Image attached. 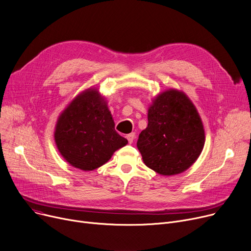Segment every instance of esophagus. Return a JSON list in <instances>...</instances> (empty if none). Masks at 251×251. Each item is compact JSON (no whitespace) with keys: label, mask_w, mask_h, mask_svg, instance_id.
<instances>
[{"label":"esophagus","mask_w":251,"mask_h":251,"mask_svg":"<svg viewBox=\"0 0 251 251\" xmlns=\"http://www.w3.org/2000/svg\"><path fill=\"white\" fill-rule=\"evenodd\" d=\"M126 138H127L128 142L131 144L133 142V140H134V138H135V134H134V133H130V134H128L126 136Z\"/></svg>","instance_id":"obj_1"}]
</instances>
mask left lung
<instances>
[{"label":"left lung","mask_w":251,"mask_h":251,"mask_svg":"<svg viewBox=\"0 0 251 251\" xmlns=\"http://www.w3.org/2000/svg\"><path fill=\"white\" fill-rule=\"evenodd\" d=\"M147 118L137 141L145 165L162 176L187 171L205 144L201 117L188 96L175 89L160 93L148 108Z\"/></svg>","instance_id":"8db88e82"}]
</instances>
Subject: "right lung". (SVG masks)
<instances>
[{"label": "right lung", "instance_id": "add662e5", "mask_svg": "<svg viewBox=\"0 0 251 251\" xmlns=\"http://www.w3.org/2000/svg\"><path fill=\"white\" fill-rule=\"evenodd\" d=\"M54 140L62 157L85 172L102 166L128 143L115 130L106 100L95 88L81 92L62 111Z\"/></svg>", "mask_w": 251, "mask_h": 251}]
</instances>
